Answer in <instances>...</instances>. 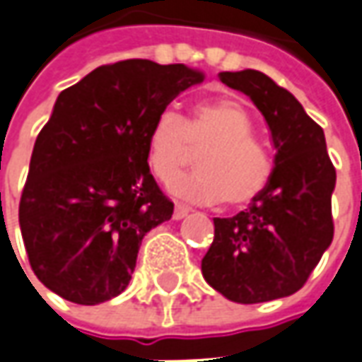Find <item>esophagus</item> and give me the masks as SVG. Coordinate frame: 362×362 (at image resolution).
<instances>
[{"instance_id": "esophagus-1", "label": "esophagus", "mask_w": 362, "mask_h": 362, "mask_svg": "<svg viewBox=\"0 0 362 362\" xmlns=\"http://www.w3.org/2000/svg\"><path fill=\"white\" fill-rule=\"evenodd\" d=\"M188 212H190V210H188L186 206L176 204V206H174V214H172V218H174V220H182V218H186V216H188Z\"/></svg>"}]
</instances>
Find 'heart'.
<instances>
[{"instance_id": "heart-1", "label": "heart", "mask_w": 362, "mask_h": 362, "mask_svg": "<svg viewBox=\"0 0 362 362\" xmlns=\"http://www.w3.org/2000/svg\"><path fill=\"white\" fill-rule=\"evenodd\" d=\"M198 152V172L172 186L186 200H223L242 208L255 200L272 178V156L253 136L247 110L232 98L200 103L186 120L174 110H162L152 122L146 160L160 182L176 180Z\"/></svg>"}]
</instances>
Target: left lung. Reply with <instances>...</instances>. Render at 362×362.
Instances as JSON below:
<instances>
[{"instance_id": "obj_1", "label": "left lung", "mask_w": 362, "mask_h": 362, "mask_svg": "<svg viewBox=\"0 0 362 362\" xmlns=\"http://www.w3.org/2000/svg\"><path fill=\"white\" fill-rule=\"evenodd\" d=\"M252 98L272 130L274 172L264 192L233 218H214L202 275L235 303H264L299 291L333 242L337 172L323 129L301 103L253 69L220 73Z\"/></svg>"}]
</instances>
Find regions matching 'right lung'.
<instances>
[{
	"label": "right lung",
	"instance_id": "right-lung-1",
	"mask_svg": "<svg viewBox=\"0 0 362 362\" xmlns=\"http://www.w3.org/2000/svg\"><path fill=\"white\" fill-rule=\"evenodd\" d=\"M202 81L204 73L180 63L127 59L59 95L19 202L27 257L47 289L78 305L127 289L142 238L174 212L150 174L148 130Z\"/></svg>",
	"mask_w": 362,
	"mask_h": 362
}]
</instances>
